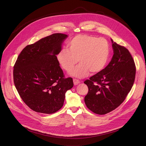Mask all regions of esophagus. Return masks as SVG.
<instances>
[{
  "instance_id": "esophagus-1",
  "label": "esophagus",
  "mask_w": 146,
  "mask_h": 146,
  "mask_svg": "<svg viewBox=\"0 0 146 146\" xmlns=\"http://www.w3.org/2000/svg\"><path fill=\"white\" fill-rule=\"evenodd\" d=\"M73 82H74V84L76 86V85H77L78 84H79V83L80 82V81L78 79L74 78L73 79Z\"/></svg>"
}]
</instances>
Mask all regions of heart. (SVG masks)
Here are the masks:
<instances>
[{"label":"heart","instance_id":"1","mask_svg":"<svg viewBox=\"0 0 146 146\" xmlns=\"http://www.w3.org/2000/svg\"><path fill=\"white\" fill-rule=\"evenodd\" d=\"M68 50L61 49L56 57L59 64L65 70L69 72L77 64H80L70 72V74L81 78L90 72L96 74L106 66L110 56L108 41L88 35H80L69 43Z\"/></svg>","mask_w":146,"mask_h":146}]
</instances>
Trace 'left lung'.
I'll list each match as a JSON object with an SVG mask.
<instances>
[{
  "label": "left lung",
  "mask_w": 146,
  "mask_h": 146,
  "mask_svg": "<svg viewBox=\"0 0 146 146\" xmlns=\"http://www.w3.org/2000/svg\"><path fill=\"white\" fill-rule=\"evenodd\" d=\"M111 41L114 54L109 65L84 82L88 88L86 105L99 115L117 108L131 90L135 79L136 66L131 53Z\"/></svg>",
  "instance_id": "8db88e82"
}]
</instances>
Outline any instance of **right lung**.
Returning a JSON list of instances; mask_svg holds the SVG:
<instances>
[{"instance_id":"right-lung-1","label":"right lung","mask_w":146,"mask_h":146,"mask_svg":"<svg viewBox=\"0 0 146 146\" xmlns=\"http://www.w3.org/2000/svg\"><path fill=\"white\" fill-rule=\"evenodd\" d=\"M68 37L54 33L27 46L14 65L13 79L22 100L32 110L52 114L63 106L66 92L73 87L65 78L56 55Z\"/></svg>"}]
</instances>
